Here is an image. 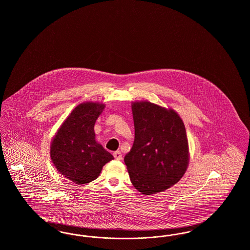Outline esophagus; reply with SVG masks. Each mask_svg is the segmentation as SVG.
Listing matches in <instances>:
<instances>
[{"mask_svg": "<svg viewBox=\"0 0 250 250\" xmlns=\"http://www.w3.org/2000/svg\"><path fill=\"white\" fill-rule=\"evenodd\" d=\"M113 156H114V158H115V159H117V160H122V159H123V157H122V154H121V152H120V151H116V152H114V153H113Z\"/></svg>", "mask_w": 250, "mask_h": 250, "instance_id": "34e87169", "label": "esophagus"}]
</instances>
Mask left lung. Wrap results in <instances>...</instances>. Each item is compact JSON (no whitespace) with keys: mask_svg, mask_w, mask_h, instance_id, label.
<instances>
[{"mask_svg":"<svg viewBox=\"0 0 250 250\" xmlns=\"http://www.w3.org/2000/svg\"><path fill=\"white\" fill-rule=\"evenodd\" d=\"M135 140L125 163L136 189L144 195L165 191L186 173L189 149L178 113L149 101L132 102Z\"/></svg>","mask_w":250,"mask_h":250,"instance_id":"1","label":"left lung"}]
</instances>
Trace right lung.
<instances>
[{"label":"right lung","instance_id":"obj_1","mask_svg":"<svg viewBox=\"0 0 250 250\" xmlns=\"http://www.w3.org/2000/svg\"><path fill=\"white\" fill-rule=\"evenodd\" d=\"M105 108L99 102L78 105L63 121L50 143V157L62 175L77 185L97 178L114 157L95 141V124Z\"/></svg>","mask_w":250,"mask_h":250}]
</instances>
